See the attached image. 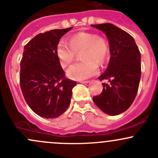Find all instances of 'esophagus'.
I'll return each mask as SVG.
<instances>
[{"instance_id": "1", "label": "esophagus", "mask_w": 158, "mask_h": 158, "mask_svg": "<svg viewBox=\"0 0 158 158\" xmlns=\"http://www.w3.org/2000/svg\"><path fill=\"white\" fill-rule=\"evenodd\" d=\"M80 83H82V84H87V83H89V81H80Z\"/></svg>"}]
</instances>
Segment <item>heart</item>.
I'll use <instances>...</instances> for the list:
<instances>
[{"mask_svg": "<svg viewBox=\"0 0 158 158\" xmlns=\"http://www.w3.org/2000/svg\"><path fill=\"white\" fill-rule=\"evenodd\" d=\"M82 61L71 66L67 71L68 77L77 81L89 78L98 71L97 64H103L110 57V44L106 37L94 32H82L70 38L69 43L60 40L55 54L63 68L68 67L81 53Z\"/></svg>", "mask_w": 158, "mask_h": 158, "instance_id": "b5f03b06", "label": "heart"}]
</instances>
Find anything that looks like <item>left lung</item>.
Wrapping results in <instances>:
<instances>
[{"instance_id":"obj_1","label":"left lung","mask_w":158,"mask_h":158,"mask_svg":"<svg viewBox=\"0 0 158 158\" xmlns=\"http://www.w3.org/2000/svg\"><path fill=\"white\" fill-rule=\"evenodd\" d=\"M103 31L110 44L108 67L98 79L103 91L93 97L94 103L106 114L116 115L127 110L137 95L141 79V53L134 39L111 23L91 25Z\"/></svg>"}]
</instances>
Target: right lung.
<instances>
[{"mask_svg": "<svg viewBox=\"0 0 158 158\" xmlns=\"http://www.w3.org/2000/svg\"><path fill=\"white\" fill-rule=\"evenodd\" d=\"M72 27L35 35L24 46L19 84L26 102L37 115L54 118L66 111L76 81L66 78L55 54L60 39Z\"/></svg>", "mask_w": 158, "mask_h": 158, "instance_id": "1", "label": "right lung"}]
</instances>
